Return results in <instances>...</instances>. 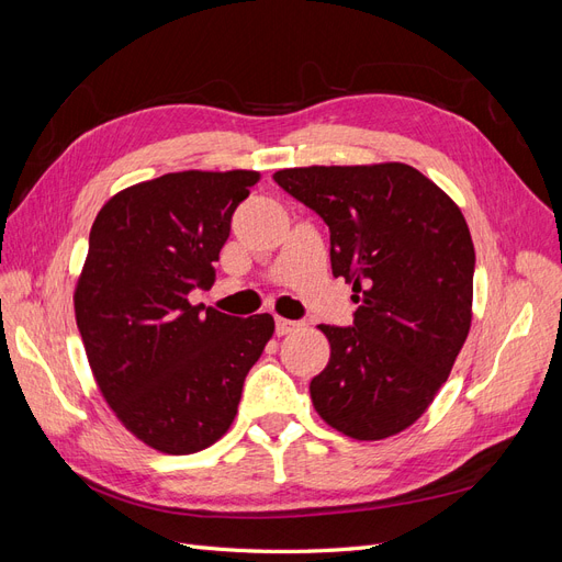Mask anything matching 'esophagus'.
I'll list each match as a JSON object with an SVG mask.
<instances>
[{
    "mask_svg": "<svg viewBox=\"0 0 562 562\" xmlns=\"http://www.w3.org/2000/svg\"><path fill=\"white\" fill-rule=\"evenodd\" d=\"M300 326L297 321H288V318H277V335L279 337H283V335H288V333H293L295 328Z\"/></svg>",
    "mask_w": 562,
    "mask_h": 562,
    "instance_id": "1",
    "label": "esophagus"
}]
</instances>
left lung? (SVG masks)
I'll use <instances>...</instances> for the list:
<instances>
[{"label":"left lung","mask_w":562,"mask_h":562,"mask_svg":"<svg viewBox=\"0 0 562 562\" xmlns=\"http://www.w3.org/2000/svg\"><path fill=\"white\" fill-rule=\"evenodd\" d=\"M274 180L330 227L333 277L353 285L351 328L318 326L330 361L310 384L321 419L356 440L427 413L467 342L475 252L457 203L417 168H283Z\"/></svg>","instance_id":"1"}]
</instances>
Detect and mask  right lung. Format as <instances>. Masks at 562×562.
Here are the masks:
<instances>
[{"label":"right lung","instance_id":"right-lung-1","mask_svg":"<svg viewBox=\"0 0 562 562\" xmlns=\"http://www.w3.org/2000/svg\"><path fill=\"white\" fill-rule=\"evenodd\" d=\"M258 171H180L116 192L89 236L75 316L95 384L116 419L164 454L223 438L274 318L190 302L209 291L236 206Z\"/></svg>","mask_w":562,"mask_h":562}]
</instances>
